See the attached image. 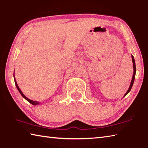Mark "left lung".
I'll return each mask as SVG.
<instances>
[{
  "label": "left lung",
  "mask_w": 148,
  "mask_h": 148,
  "mask_svg": "<svg viewBox=\"0 0 148 148\" xmlns=\"http://www.w3.org/2000/svg\"><path fill=\"white\" fill-rule=\"evenodd\" d=\"M131 56H132V62H133V68H134V74H133V76H132V81H131V83H130V86L129 88H128V89L127 90V92L125 93V94L124 95L123 97H125V96H126L127 94L129 93L130 92V90L132 89V87L133 84H134V80H135V77H136V62H135V60H134V56L132 55H131Z\"/></svg>",
  "instance_id": "8db88e82"
}]
</instances>
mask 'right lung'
<instances>
[{
	"label": "right lung",
	"mask_w": 148,
	"mask_h": 148,
	"mask_svg": "<svg viewBox=\"0 0 148 148\" xmlns=\"http://www.w3.org/2000/svg\"><path fill=\"white\" fill-rule=\"evenodd\" d=\"M13 76H14V83H15V85H16V88H17V89L18 90V91H19V92L20 93V94L21 95V96L23 97V98L25 99V100H27L28 102H30L31 104H32V105H38V104H40V102H37V101H34V100H30V99H28L27 97L24 95V94L22 93V92L21 91V90L20 89V88H19V86H18V84H17V83H16V79H15V77H14V75H13Z\"/></svg>",
	"instance_id": "right-lung-1"
}]
</instances>
